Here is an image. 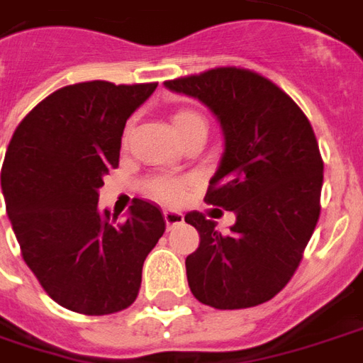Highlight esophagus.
<instances>
[{"label":"esophagus","mask_w":363,"mask_h":363,"mask_svg":"<svg viewBox=\"0 0 363 363\" xmlns=\"http://www.w3.org/2000/svg\"><path fill=\"white\" fill-rule=\"evenodd\" d=\"M163 216H164V222H167V228H169V230H171V228H174V225H181L182 220H184L181 212H177V210H164Z\"/></svg>","instance_id":"esophagus-1"}]
</instances>
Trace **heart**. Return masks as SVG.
<instances>
[{"label": "heart", "instance_id": "heart-1", "mask_svg": "<svg viewBox=\"0 0 363 363\" xmlns=\"http://www.w3.org/2000/svg\"><path fill=\"white\" fill-rule=\"evenodd\" d=\"M202 121V116L199 111L189 110V108H182L173 113V128L177 131V135L182 133L184 129L192 125V123H199ZM186 189V181L184 179H173V177H159L155 181L149 182V194L153 199L167 202V204H177L181 202L182 194Z\"/></svg>", "mask_w": 363, "mask_h": 363}]
</instances>
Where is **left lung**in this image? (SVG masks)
<instances>
[{
    "label": "left lung",
    "instance_id": "1",
    "mask_svg": "<svg viewBox=\"0 0 363 363\" xmlns=\"http://www.w3.org/2000/svg\"><path fill=\"white\" fill-rule=\"evenodd\" d=\"M169 90L208 106L224 133V153L206 202L235 214L230 234L189 212L199 230L186 257L192 295L220 311L267 303L287 285L320 216L324 163L303 110L269 78L220 67L167 80Z\"/></svg>",
    "mask_w": 363,
    "mask_h": 363
}]
</instances>
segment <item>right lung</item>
<instances>
[{"label":"right lung","instance_id":"obj_1","mask_svg":"<svg viewBox=\"0 0 363 363\" xmlns=\"http://www.w3.org/2000/svg\"><path fill=\"white\" fill-rule=\"evenodd\" d=\"M155 88L65 86L37 104L9 141L1 167L7 216L25 263L68 311L102 316L128 308L164 232L163 212L147 200H133L125 220L98 208L104 174L120 163L125 121Z\"/></svg>","mask_w":363,"mask_h":363}]
</instances>
